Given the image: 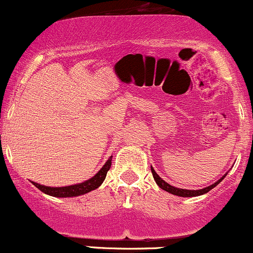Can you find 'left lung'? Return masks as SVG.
<instances>
[{"instance_id":"obj_1","label":"left lung","mask_w":253,"mask_h":253,"mask_svg":"<svg viewBox=\"0 0 253 253\" xmlns=\"http://www.w3.org/2000/svg\"><path fill=\"white\" fill-rule=\"evenodd\" d=\"M151 171H152L153 178H155V181H156L157 184H158V187H161L162 189L165 190V191H168V193L173 194V195H177V196H182V197H193V196L203 195V194L208 193V191L213 189L214 187H216V185L219 184V183L221 182L223 178H225V176L227 175V173H226V175L222 176L221 178L219 179V181L215 182V183H214V184H211V185H210V187H207V188H203V189H200V190H188V189H179V188H175V187H172V185L168 184L167 182L163 181V179H162L161 177L157 175V172H156L155 170H153L152 167H151Z\"/></svg>"}]
</instances>
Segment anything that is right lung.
<instances>
[{
    "instance_id": "right-lung-1",
    "label": "right lung",
    "mask_w": 253,
    "mask_h": 253,
    "mask_svg": "<svg viewBox=\"0 0 253 253\" xmlns=\"http://www.w3.org/2000/svg\"><path fill=\"white\" fill-rule=\"evenodd\" d=\"M112 158L110 157L108 161L106 162V164L103 165L102 169H101L94 177L88 179V181L80 183V184L75 185H69V187H60V188H52V187H45V185L38 184V183H33L34 185L42 193L47 194V195L56 196V197H71V196H78L83 195V194L89 193V191L95 190L96 188L100 187L102 184V182L106 178L107 172L110 169V165H112Z\"/></svg>"
}]
</instances>
